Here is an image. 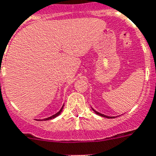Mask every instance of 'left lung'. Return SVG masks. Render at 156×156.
I'll use <instances>...</instances> for the list:
<instances>
[{
    "label": "left lung",
    "mask_w": 156,
    "mask_h": 156,
    "mask_svg": "<svg viewBox=\"0 0 156 156\" xmlns=\"http://www.w3.org/2000/svg\"><path fill=\"white\" fill-rule=\"evenodd\" d=\"M92 110H93V111H94V112H95V113H96V114H97V115H100V116H102V117H106V118H108V119H110V118H115V117H109V116H107V115H102V114H100V113H98V112H97V111H94V109H92Z\"/></svg>",
    "instance_id": "8db88e82"
}]
</instances>
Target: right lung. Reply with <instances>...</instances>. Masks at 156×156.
<instances>
[{"instance_id":"obj_1","label":"right lung","mask_w":156,"mask_h":156,"mask_svg":"<svg viewBox=\"0 0 156 156\" xmlns=\"http://www.w3.org/2000/svg\"><path fill=\"white\" fill-rule=\"evenodd\" d=\"M62 108H63V107H62V108H61V110L59 111H58V113H56V114H55V115H52V116H50V117H49V118L44 119V120H49V119H54V118L57 117L58 115H59L61 114V112H62Z\"/></svg>"}]
</instances>
